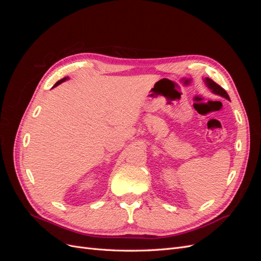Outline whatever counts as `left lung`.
Masks as SVG:
<instances>
[{
	"label": "left lung",
	"instance_id": "obj_1",
	"mask_svg": "<svg viewBox=\"0 0 261 261\" xmlns=\"http://www.w3.org/2000/svg\"><path fill=\"white\" fill-rule=\"evenodd\" d=\"M203 82H204V84H206L208 88L211 90L212 93L218 94V96H220V97H223L226 100H230V97H228V94L226 93V91L222 88V87H220L218 84H216L212 80H210V78H208V77L203 78Z\"/></svg>",
	"mask_w": 261,
	"mask_h": 261
}]
</instances>
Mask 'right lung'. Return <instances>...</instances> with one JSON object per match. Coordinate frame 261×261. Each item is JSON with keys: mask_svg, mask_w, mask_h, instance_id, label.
I'll return each mask as SVG.
<instances>
[{"mask_svg": "<svg viewBox=\"0 0 261 261\" xmlns=\"http://www.w3.org/2000/svg\"><path fill=\"white\" fill-rule=\"evenodd\" d=\"M68 80V77H64V78H63V80H61V81H59L57 84H55L54 86H53V88H54V87H57V86H59L60 84H62V83H64L65 81H67Z\"/></svg>", "mask_w": 261, "mask_h": 261, "instance_id": "add662e5", "label": "right lung"}]
</instances>
